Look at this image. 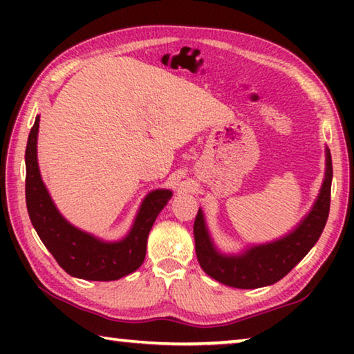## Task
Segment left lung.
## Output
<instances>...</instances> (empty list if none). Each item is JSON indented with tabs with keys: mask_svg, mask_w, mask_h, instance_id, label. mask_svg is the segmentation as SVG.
<instances>
[{
	"mask_svg": "<svg viewBox=\"0 0 354 354\" xmlns=\"http://www.w3.org/2000/svg\"><path fill=\"white\" fill-rule=\"evenodd\" d=\"M331 181L333 162L331 154L326 151L325 181L313 211L301 225L281 241L250 248L247 253L239 256H223L214 248L203 214L198 211L194 223V236L196 259L203 270L218 283L237 289H257L278 283L319 241L331 205Z\"/></svg>",
	"mask_w": 354,
	"mask_h": 354,
	"instance_id": "left-lung-1",
	"label": "left lung"
}]
</instances>
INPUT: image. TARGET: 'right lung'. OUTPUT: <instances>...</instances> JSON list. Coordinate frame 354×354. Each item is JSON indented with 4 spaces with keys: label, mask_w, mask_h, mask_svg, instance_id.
<instances>
[{
    "label": "right lung",
    "mask_w": 354,
    "mask_h": 354,
    "mask_svg": "<svg viewBox=\"0 0 354 354\" xmlns=\"http://www.w3.org/2000/svg\"><path fill=\"white\" fill-rule=\"evenodd\" d=\"M39 122V117H35L28 137L25 192L29 218L40 241L71 277L88 281H113L133 273L145 259L149 230L167 201L171 198V192L154 190L143 200L133 230L122 242L106 243L76 230L57 212L41 183L35 145Z\"/></svg>",
    "instance_id": "right-lung-1"
}]
</instances>
